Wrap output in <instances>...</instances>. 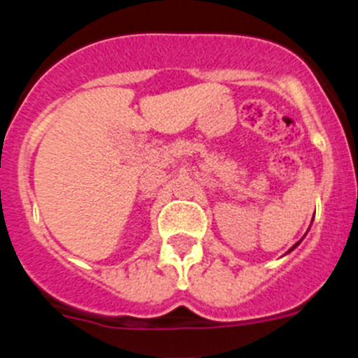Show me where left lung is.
Returning a JSON list of instances; mask_svg holds the SVG:
<instances>
[{"mask_svg":"<svg viewBox=\"0 0 358 358\" xmlns=\"http://www.w3.org/2000/svg\"><path fill=\"white\" fill-rule=\"evenodd\" d=\"M297 243H299V242H297ZM297 243H296V245H297ZM296 245H292V249H294V248H296ZM292 249H290V251H292Z\"/></svg>","mask_w":358,"mask_h":358,"instance_id":"1","label":"left lung"}]
</instances>
